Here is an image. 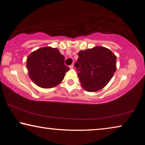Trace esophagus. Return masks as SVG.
<instances>
[{
  "label": "esophagus",
  "instance_id": "1",
  "mask_svg": "<svg viewBox=\"0 0 145 145\" xmlns=\"http://www.w3.org/2000/svg\"><path fill=\"white\" fill-rule=\"evenodd\" d=\"M69 68H70V69H73V65H71L70 67H69Z\"/></svg>",
  "mask_w": 145,
  "mask_h": 145
}]
</instances>
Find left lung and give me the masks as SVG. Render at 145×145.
Segmentation results:
<instances>
[{
    "mask_svg": "<svg viewBox=\"0 0 145 145\" xmlns=\"http://www.w3.org/2000/svg\"><path fill=\"white\" fill-rule=\"evenodd\" d=\"M75 67L79 68L78 76L81 86L88 92L101 90L109 82L117 69V56L105 47L80 51Z\"/></svg>",
    "mask_w": 145,
    "mask_h": 145,
    "instance_id": "8db88e82",
    "label": "left lung"
}]
</instances>
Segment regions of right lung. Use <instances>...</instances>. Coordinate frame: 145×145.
I'll return each instance as SVG.
<instances>
[{"instance_id": "obj_1", "label": "right lung", "mask_w": 145, "mask_h": 145, "mask_svg": "<svg viewBox=\"0 0 145 145\" xmlns=\"http://www.w3.org/2000/svg\"><path fill=\"white\" fill-rule=\"evenodd\" d=\"M27 67L30 79L42 88L56 86L64 79L69 68L65 65V57L58 49L51 47L39 48L29 55Z\"/></svg>"}]
</instances>
